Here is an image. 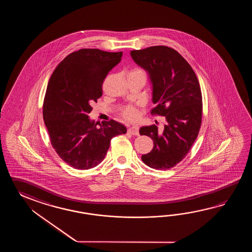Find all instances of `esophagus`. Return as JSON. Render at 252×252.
Wrapping results in <instances>:
<instances>
[{
	"label": "esophagus",
	"instance_id": "34e87169",
	"mask_svg": "<svg viewBox=\"0 0 252 252\" xmlns=\"http://www.w3.org/2000/svg\"><path fill=\"white\" fill-rule=\"evenodd\" d=\"M139 126H131V127H128V133L132 134V135H136V136H138V135H139Z\"/></svg>",
	"mask_w": 252,
	"mask_h": 252
}]
</instances>
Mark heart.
<instances>
[{
    "instance_id": "obj_1",
    "label": "heart",
    "mask_w": 252,
    "mask_h": 252,
    "mask_svg": "<svg viewBox=\"0 0 252 252\" xmlns=\"http://www.w3.org/2000/svg\"><path fill=\"white\" fill-rule=\"evenodd\" d=\"M122 116L127 121L133 122V121H136L137 119L139 118V111L135 106L128 105V106H126V107L123 109Z\"/></svg>"
}]
</instances>
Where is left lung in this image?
<instances>
[{
    "label": "left lung",
    "instance_id": "1",
    "mask_svg": "<svg viewBox=\"0 0 252 252\" xmlns=\"http://www.w3.org/2000/svg\"><path fill=\"white\" fill-rule=\"evenodd\" d=\"M134 62L146 70L152 84L151 114L165 116L164 130L144 126L140 135L154 142L150 153L141 156L147 166L166 170L185 158L198 136L203 103L198 79L191 65L177 50L166 46L131 50Z\"/></svg>",
    "mask_w": 252,
    "mask_h": 252
}]
</instances>
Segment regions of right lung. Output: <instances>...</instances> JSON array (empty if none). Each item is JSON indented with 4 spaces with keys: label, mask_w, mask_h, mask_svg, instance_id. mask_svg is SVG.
Returning a JSON list of instances; mask_svg holds the SVG:
<instances>
[{
    "label": "right lung",
    "mask_w": 252,
    "mask_h": 252,
    "mask_svg": "<svg viewBox=\"0 0 252 252\" xmlns=\"http://www.w3.org/2000/svg\"><path fill=\"white\" fill-rule=\"evenodd\" d=\"M123 52L82 48L65 57L48 81L43 102V119L58 155L75 169L99 165L113 137L126 127L111 120L97 127L88 114L102 96V83L120 63Z\"/></svg>",
    "instance_id": "obj_1"
}]
</instances>
